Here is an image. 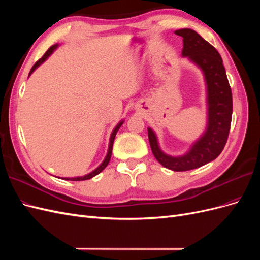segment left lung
Listing matches in <instances>:
<instances>
[{"label":"left lung","mask_w":260,"mask_h":260,"mask_svg":"<svg viewBox=\"0 0 260 260\" xmlns=\"http://www.w3.org/2000/svg\"><path fill=\"white\" fill-rule=\"evenodd\" d=\"M176 35L183 38V56L199 65L205 76L208 94L207 130L190 152L180 157L164 154L153 130L148 128L147 132L155 158L170 170L186 171L202 167L221 154L231 127L232 92L222 58L214 46L192 29L177 30Z\"/></svg>","instance_id":"1"}]
</instances>
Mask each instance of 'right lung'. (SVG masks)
<instances>
[{"label": "right lung", "mask_w": 260, "mask_h": 260, "mask_svg": "<svg viewBox=\"0 0 260 260\" xmlns=\"http://www.w3.org/2000/svg\"><path fill=\"white\" fill-rule=\"evenodd\" d=\"M57 48V44H55V45H53V46H51V48L46 51L45 53H44V55L43 56L39 59L36 64L32 66V68H31V70H30V73H29V76L34 73V70L39 66V65H41L42 62L48 58L50 55L53 53V51ZM123 122L121 121L120 123H118L117 124V127L114 129V131H113V133H112V136H111V141H109V147H108V152H107V155H106V157H105V159H104V161L102 162L100 166L94 170V171H92L91 174H89V175H86V176H83V177H77V178H64L65 180H72V181H83V180H88V179H91V178H93L94 176H96V175H99L100 172L102 171V170H104L105 169V167L107 166L108 165V162H109V160H111V156H112V151H113V144H114V140H115V137H116V133H117V131L119 130V128H120V125L122 124Z\"/></svg>", "instance_id": "obj_1"}]
</instances>
